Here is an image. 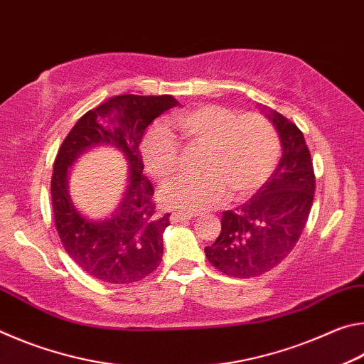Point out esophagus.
<instances>
[{"label":"esophagus","mask_w":364,"mask_h":364,"mask_svg":"<svg viewBox=\"0 0 364 364\" xmlns=\"http://www.w3.org/2000/svg\"><path fill=\"white\" fill-rule=\"evenodd\" d=\"M194 215L193 213H180V212H175L170 215V221L171 223H180V221H188L193 218Z\"/></svg>","instance_id":"1"}]
</instances>
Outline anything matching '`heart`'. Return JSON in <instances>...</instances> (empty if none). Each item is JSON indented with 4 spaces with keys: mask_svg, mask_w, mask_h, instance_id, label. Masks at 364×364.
I'll list each match as a JSON object with an SVG mask.
<instances>
[{
    "mask_svg": "<svg viewBox=\"0 0 364 364\" xmlns=\"http://www.w3.org/2000/svg\"><path fill=\"white\" fill-rule=\"evenodd\" d=\"M168 123L184 141L205 147L202 176L183 178L160 193L162 204L186 213L215 207L228 199L241 202L260 189L278 164L279 134L260 114L239 115L234 110L207 104L175 114ZM146 170L160 183L180 171V151L167 128L156 127L141 141Z\"/></svg>",
    "mask_w": 364,
    "mask_h": 364,
    "instance_id": "heart-1",
    "label": "heart"
}]
</instances>
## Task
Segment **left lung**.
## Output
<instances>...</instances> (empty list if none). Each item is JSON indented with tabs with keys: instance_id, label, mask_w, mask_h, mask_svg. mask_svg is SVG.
I'll return each mask as SVG.
<instances>
[{
	"instance_id": "obj_1",
	"label": "left lung",
	"mask_w": 364,
	"mask_h": 364,
	"mask_svg": "<svg viewBox=\"0 0 364 364\" xmlns=\"http://www.w3.org/2000/svg\"><path fill=\"white\" fill-rule=\"evenodd\" d=\"M282 156L252 199L221 215L217 241L205 247L215 268L231 278H257L284 260L304 232L315 196V170L304 133L294 122L269 112Z\"/></svg>"
}]
</instances>
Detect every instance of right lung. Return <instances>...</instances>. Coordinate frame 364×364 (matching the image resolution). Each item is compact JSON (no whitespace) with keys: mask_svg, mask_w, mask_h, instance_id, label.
<instances>
[{"mask_svg":"<svg viewBox=\"0 0 364 364\" xmlns=\"http://www.w3.org/2000/svg\"><path fill=\"white\" fill-rule=\"evenodd\" d=\"M180 106L173 96L120 95L91 109L73 125L60 144L51 178L56 230L69 257L85 273L109 284H133L149 276L162 262L170 213L160 215L154 188L143 175L139 143L154 119ZM114 145L129 160L131 176L122 204L102 222L85 219L66 191L68 167L90 146Z\"/></svg>","mask_w":364,"mask_h":364,"instance_id":"obj_1","label":"right lung"}]
</instances>
